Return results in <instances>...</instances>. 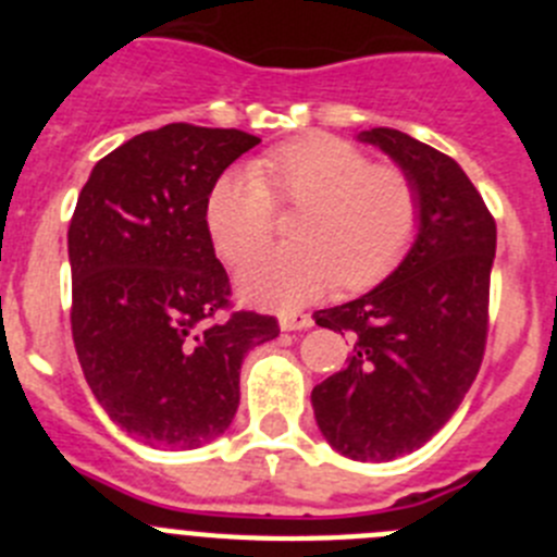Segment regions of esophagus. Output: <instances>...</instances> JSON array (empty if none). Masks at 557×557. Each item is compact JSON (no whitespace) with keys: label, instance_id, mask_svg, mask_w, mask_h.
Instances as JSON below:
<instances>
[{"label":"esophagus","instance_id":"1","mask_svg":"<svg viewBox=\"0 0 557 557\" xmlns=\"http://www.w3.org/2000/svg\"><path fill=\"white\" fill-rule=\"evenodd\" d=\"M278 326H282V332H301V329L312 326V318L304 312H284L278 318Z\"/></svg>","mask_w":557,"mask_h":557}]
</instances>
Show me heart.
Listing matches in <instances>:
<instances>
[{
    "label": "heart",
    "instance_id": "b5f03b06",
    "mask_svg": "<svg viewBox=\"0 0 557 557\" xmlns=\"http://www.w3.org/2000/svg\"><path fill=\"white\" fill-rule=\"evenodd\" d=\"M301 205L295 246L248 256L236 273L245 301L295 309L343 284L382 282L418 234V191L405 170L371 164L326 133L275 147L253 172L228 170L206 198V231L225 262H239L272 222V200Z\"/></svg>",
    "mask_w": 557,
    "mask_h": 557
}]
</instances>
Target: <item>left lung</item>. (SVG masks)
<instances>
[{
	"mask_svg": "<svg viewBox=\"0 0 557 557\" xmlns=\"http://www.w3.org/2000/svg\"><path fill=\"white\" fill-rule=\"evenodd\" d=\"M418 191V234L385 282L314 323L351 337L348 366L312 391L332 449L385 462L421 449L469 393L488 337L496 223L455 159L393 127L357 136Z\"/></svg>",
	"mask_w": 557,
	"mask_h": 557,
	"instance_id": "1",
	"label": "left lung"
}]
</instances>
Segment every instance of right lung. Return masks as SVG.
Returning <instances> with one entry per match:
<instances>
[{
    "label": "right lung",
    "mask_w": 557,
    "mask_h": 557,
    "mask_svg": "<svg viewBox=\"0 0 557 557\" xmlns=\"http://www.w3.org/2000/svg\"><path fill=\"white\" fill-rule=\"evenodd\" d=\"M186 122L133 136L88 175L69 223L72 337L86 382L136 441L198 449L239 407V368L278 337L270 314L231 312L206 231L211 184L259 145Z\"/></svg>",
    "instance_id": "1"
}]
</instances>
